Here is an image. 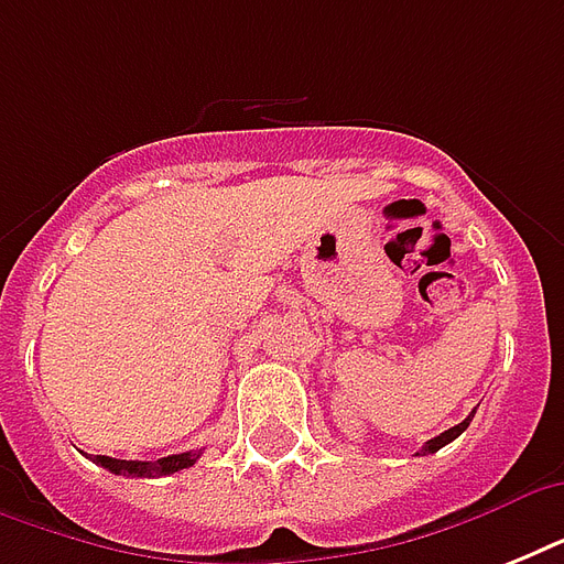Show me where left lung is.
I'll return each mask as SVG.
<instances>
[{"mask_svg":"<svg viewBox=\"0 0 564 564\" xmlns=\"http://www.w3.org/2000/svg\"><path fill=\"white\" fill-rule=\"evenodd\" d=\"M471 419H474V412H471V415H468V419H465V421H463V424H456V427L445 430V433H438V436H436V438H430L427 445L421 447L419 454H421V456H424V454H436L438 447H445V445H447V442H454V438H456V436H459V433H463V430H465V427H468V424H471Z\"/></svg>","mask_w":564,"mask_h":564,"instance_id":"8db88e82","label":"left lung"}]
</instances>
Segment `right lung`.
Here are the masks:
<instances>
[{
	"label": "right lung",
	"instance_id": "add662e5",
	"mask_svg": "<svg viewBox=\"0 0 564 564\" xmlns=\"http://www.w3.org/2000/svg\"><path fill=\"white\" fill-rule=\"evenodd\" d=\"M202 456V451H187V454H172L154 463H137V459H113V456H93V463L108 468L110 474H126V477H166V474L184 471L195 459Z\"/></svg>",
	"mask_w": 564,
	"mask_h": 564
}]
</instances>
